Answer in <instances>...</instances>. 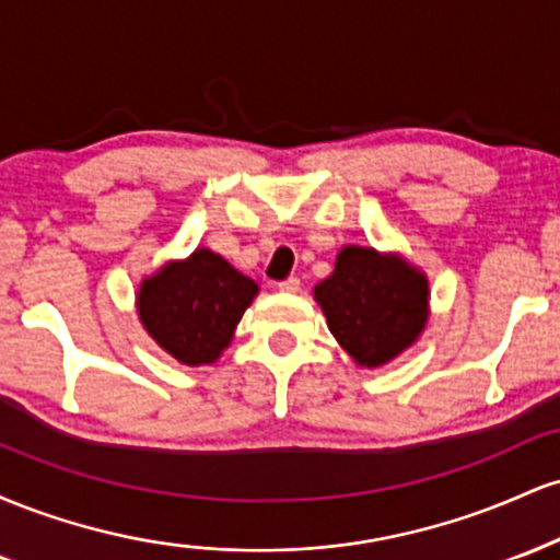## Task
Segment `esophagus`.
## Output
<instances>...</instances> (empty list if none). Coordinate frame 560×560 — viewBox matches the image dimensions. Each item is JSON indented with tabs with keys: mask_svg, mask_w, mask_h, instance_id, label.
Listing matches in <instances>:
<instances>
[{
	"mask_svg": "<svg viewBox=\"0 0 560 560\" xmlns=\"http://www.w3.org/2000/svg\"><path fill=\"white\" fill-rule=\"evenodd\" d=\"M279 292H287V294L300 292V279H298V276H289V279L279 281Z\"/></svg>",
	"mask_w": 560,
	"mask_h": 560,
	"instance_id": "34e87169",
	"label": "esophagus"
}]
</instances>
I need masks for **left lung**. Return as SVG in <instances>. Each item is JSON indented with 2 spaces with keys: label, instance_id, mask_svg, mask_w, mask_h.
Wrapping results in <instances>:
<instances>
[{
  "label": "left lung",
  "instance_id": "obj_1",
  "mask_svg": "<svg viewBox=\"0 0 560 560\" xmlns=\"http://www.w3.org/2000/svg\"><path fill=\"white\" fill-rule=\"evenodd\" d=\"M313 298L339 347L365 369L395 361L429 324L427 273L400 253L347 244Z\"/></svg>",
  "mask_w": 560,
  "mask_h": 560
}]
</instances>
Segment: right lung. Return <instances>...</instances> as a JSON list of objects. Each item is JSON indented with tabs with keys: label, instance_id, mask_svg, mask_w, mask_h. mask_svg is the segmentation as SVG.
<instances>
[{
	"label": "right lung",
	"instance_id": "right-lung-1",
	"mask_svg": "<svg viewBox=\"0 0 560 560\" xmlns=\"http://www.w3.org/2000/svg\"><path fill=\"white\" fill-rule=\"evenodd\" d=\"M260 287L226 258L197 247L189 258L168 260L144 276L137 313L144 331L184 365H210L234 339L236 324Z\"/></svg>",
	"mask_w": 560,
	"mask_h": 560
}]
</instances>
